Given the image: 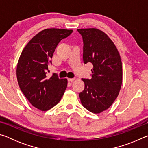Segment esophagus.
Segmentation results:
<instances>
[{"label":"esophagus","instance_id":"obj_1","mask_svg":"<svg viewBox=\"0 0 148 148\" xmlns=\"http://www.w3.org/2000/svg\"><path fill=\"white\" fill-rule=\"evenodd\" d=\"M74 79H75V78H68V81L72 82H73Z\"/></svg>","mask_w":148,"mask_h":148}]
</instances>
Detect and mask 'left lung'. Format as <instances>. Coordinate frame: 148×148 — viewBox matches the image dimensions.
Instances as JSON below:
<instances>
[{"instance_id": "obj_1", "label": "left lung", "mask_w": 148, "mask_h": 148, "mask_svg": "<svg viewBox=\"0 0 148 148\" xmlns=\"http://www.w3.org/2000/svg\"><path fill=\"white\" fill-rule=\"evenodd\" d=\"M77 31L83 38L84 62L93 65L91 79H82L85 88L79 97L84 108L99 114L111 106L121 89V57L114 42L103 31L94 28Z\"/></svg>"}]
</instances>
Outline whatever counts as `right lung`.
Returning a JSON list of instances; mask_svg holds the SVG:
<instances>
[{
	"instance_id": "obj_1",
	"label": "right lung",
	"mask_w": 148,
	"mask_h": 148,
	"mask_svg": "<svg viewBox=\"0 0 148 148\" xmlns=\"http://www.w3.org/2000/svg\"><path fill=\"white\" fill-rule=\"evenodd\" d=\"M72 30L46 29L38 32L24 47L17 62L16 74L20 89L32 106L47 111L61 101L67 87L66 79L56 74L46 76L56 47Z\"/></svg>"
}]
</instances>
